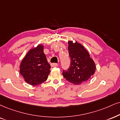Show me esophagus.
<instances>
[{"label":"esophagus","mask_w":120,"mask_h":120,"mask_svg":"<svg viewBox=\"0 0 120 120\" xmlns=\"http://www.w3.org/2000/svg\"><path fill=\"white\" fill-rule=\"evenodd\" d=\"M58 66V64L57 63H52V64H51V66H52V67H57Z\"/></svg>","instance_id":"esophagus-1"}]
</instances>
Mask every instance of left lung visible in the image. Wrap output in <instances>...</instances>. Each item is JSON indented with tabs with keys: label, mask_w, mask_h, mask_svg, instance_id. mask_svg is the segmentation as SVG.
Masks as SVG:
<instances>
[{
	"label": "left lung",
	"mask_w": 120,
	"mask_h": 120,
	"mask_svg": "<svg viewBox=\"0 0 120 120\" xmlns=\"http://www.w3.org/2000/svg\"><path fill=\"white\" fill-rule=\"evenodd\" d=\"M68 43L71 63L68 70L63 71V76L69 82L79 85L94 75L96 65L89 53L82 44L77 41L73 43V41H69Z\"/></svg>",
	"instance_id": "8db88e82"
}]
</instances>
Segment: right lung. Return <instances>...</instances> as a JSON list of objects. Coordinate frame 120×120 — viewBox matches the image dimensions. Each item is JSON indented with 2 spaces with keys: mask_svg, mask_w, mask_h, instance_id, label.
Masks as SVG:
<instances>
[{
  "mask_svg": "<svg viewBox=\"0 0 120 120\" xmlns=\"http://www.w3.org/2000/svg\"><path fill=\"white\" fill-rule=\"evenodd\" d=\"M44 46L39 44L28 52L20 63V75L25 82L32 86L42 83L51 72V66L43 52Z\"/></svg>",
  "mask_w": 120,
  "mask_h": 120,
  "instance_id": "add662e5",
  "label": "right lung"
}]
</instances>
